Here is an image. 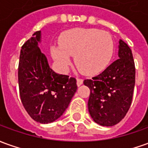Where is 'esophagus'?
I'll list each match as a JSON object with an SVG mask.
<instances>
[{
    "instance_id": "1",
    "label": "esophagus",
    "mask_w": 148,
    "mask_h": 148,
    "mask_svg": "<svg viewBox=\"0 0 148 148\" xmlns=\"http://www.w3.org/2000/svg\"><path fill=\"white\" fill-rule=\"evenodd\" d=\"M83 83V80L82 78H77V86H80Z\"/></svg>"
}]
</instances>
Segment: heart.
Listing matches in <instances>:
<instances>
[{"label":"heart","mask_w":148,"mask_h":148,"mask_svg":"<svg viewBox=\"0 0 148 148\" xmlns=\"http://www.w3.org/2000/svg\"><path fill=\"white\" fill-rule=\"evenodd\" d=\"M60 46H52L53 58L62 71H66L74 56L77 69L86 75L103 71L114 53V41L109 33L99 29L75 28L65 32Z\"/></svg>","instance_id":"b5f03b06"}]
</instances>
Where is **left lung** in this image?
Returning a JSON list of instances; mask_svg holds the SVG:
<instances>
[{"mask_svg": "<svg viewBox=\"0 0 148 148\" xmlns=\"http://www.w3.org/2000/svg\"><path fill=\"white\" fill-rule=\"evenodd\" d=\"M119 59L85 86L90 90L88 110L93 120L101 126L117 124L131 106L135 83V67L132 50L119 40Z\"/></svg>", "mask_w": 148, "mask_h": 148, "instance_id": "left-lung-1", "label": "left lung"}]
</instances>
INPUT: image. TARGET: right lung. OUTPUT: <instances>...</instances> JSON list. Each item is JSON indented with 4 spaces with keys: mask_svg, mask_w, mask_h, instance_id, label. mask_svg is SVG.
I'll list each match as a JSON object with an SVG mask.
<instances>
[{
    "mask_svg": "<svg viewBox=\"0 0 148 148\" xmlns=\"http://www.w3.org/2000/svg\"><path fill=\"white\" fill-rule=\"evenodd\" d=\"M41 31H37L21 46L18 84L21 103L34 120L49 123L64 113L77 90L76 79L58 74L49 68L38 47Z\"/></svg>",
    "mask_w": 148,
    "mask_h": 148,
    "instance_id": "right-lung-1",
    "label": "right lung"
}]
</instances>
